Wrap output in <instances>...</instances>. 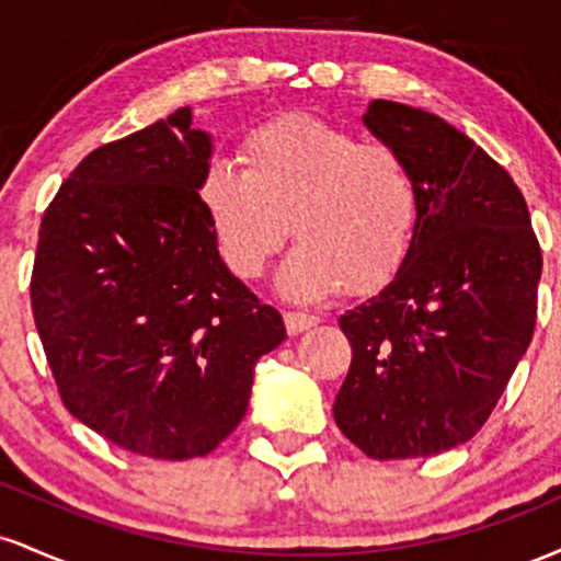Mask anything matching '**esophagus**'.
I'll return each instance as SVG.
<instances>
[{"mask_svg":"<svg viewBox=\"0 0 561 561\" xmlns=\"http://www.w3.org/2000/svg\"><path fill=\"white\" fill-rule=\"evenodd\" d=\"M319 324V317L302 311H285V327L289 334H300L302 330H311Z\"/></svg>","mask_w":561,"mask_h":561,"instance_id":"esophagus-1","label":"esophagus"}]
</instances>
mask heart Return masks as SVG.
<instances>
[{
    "label": "heart",
    "mask_w": 561,
    "mask_h": 561,
    "mask_svg": "<svg viewBox=\"0 0 561 561\" xmlns=\"http://www.w3.org/2000/svg\"><path fill=\"white\" fill-rule=\"evenodd\" d=\"M242 165L214 160L199 199L227 266L255 279L289 234L282 268L289 298L317 300L343 285L375 293L396 276L420 224V184L388 141L313 118L282 115L248 134Z\"/></svg>",
    "instance_id": "heart-1"
}]
</instances>
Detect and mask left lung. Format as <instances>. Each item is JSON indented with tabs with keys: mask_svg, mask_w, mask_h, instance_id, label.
<instances>
[{
	"mask_svg": "<svg viewBox=\"0 0 561 561\" xmlns=\"http://www.w3.org/2000/svg\"><path fill=\"white\" fill-rule=\"evenodd\" d=\"M364 124L405 158L420 224L382 293L340 317L351 369L334 422L371 459L480 433L536 330L543 259L514 179L437 115L375 100Z\"/></svg>",
	"mask_w": 561,
	"mask_h": 561,
	"instance_id": "8db88e82",
	"label": "left lung"
}]
</instances>
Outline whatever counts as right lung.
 Wrapping results in <instances>:
<instances>
[{
  "mask_svg": "<svg viewBox=\"0 0 561 561\" xmlns=\"http://www.w3.org/2000/svg\"><path fill=\"white\" fill-rule=\"evenodd\" d=\"M208 158L182 107L89 152L38 227L31 308L57 392L147 459L210 454L287 334L218 255L199 199Z\"/></svg>",
  "mask_w": 561,
  "mask_h": 561,
  "instance_id": "right-lung-1",
  "label": "right lung"
}]
</instances>
